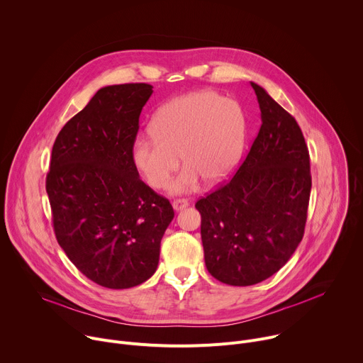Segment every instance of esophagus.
Segmentation results:
<instances>
[{
  "label": "esophagus",
  "mask_w": 363,
  "mask_h": 363,
  "mask_svg": "<svg viewBox=\"0 0 363 363\" xmlns=\"http://www.w3.org/2000/svg\"><path fill=\"white\" fill-rule=\"evenodd\" d=\"M188 199H184V198H177V199H174V202H172V206H174V210L175 211H181V210H184V208H186L188 206Z\"/></svg>",
  "instance_id": "34e87169"
}]
</instances>
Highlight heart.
Instances as JSON below:
<instances>
[{
	"mask_svg": "<svg viewBox=\"0 0 363 363\" xmlns=\"http://www.w3.org/2000/svg\"><path fill=\"white\" fill-rule=\"evenodd\" d=\"M152 135L133 142L132 160L153 189H164L179 167L174 194L224 181L237 165L245 142V118L235 101L210 90L192 91L169 100L155 113Z\"/></svg>",
	"mask_w": 363,
	"mask_h": 363,
	"instance_id": "obj_1",
	"label": "heart"
}]
</instances>
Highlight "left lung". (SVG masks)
Segmentation results:
<instances>
[{
	"label": "left lung",
	"mask_w": 363,
	"mask_h": 363,
	"mask_svg": "<svg viewBox=\"0 0 363 363\" xmlns=\"http://www.w3.org/2000/svg\"><path fill=\"white\" fill-rule=\"evenodd\" d=\"M262 128L235 175L196 201L210 274L252 286L277 273L300 244L312 189L308 149L296 119L251 82Z\"/></svg>",
	"instance_id": "obj_1"
}]
</instances>
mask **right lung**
<instances>
[{
	"mask_svg": "<svg viewBox=\"0 0 363 363\" xmlns=\"http://www.w3.org/2000/svg\"><path fill=\"white\" fill-rule=\"evenodd\" d=\"M146 83L101 87L60 130L45 191L69 260L108 289L142 284L157 272L161 240L174 220L169 201L150 189L132 160Z\"/></svg>",
	"mask_w": 363,
	"mask_h": 363,
	"instance_id": "add662e5",
	"label": "right lung"
}]
</instances>
